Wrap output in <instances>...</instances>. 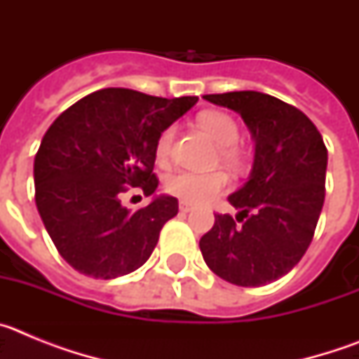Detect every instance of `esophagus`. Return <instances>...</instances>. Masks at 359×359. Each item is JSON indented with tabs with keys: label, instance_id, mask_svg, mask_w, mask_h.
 Listing matches in <instances>:
<instances>
[{
	"label": "esophagus",
	"instance_id": "1",
	"mask_svg": "<svg viewBox=\"0 0 359 359\" xmlns=\"http://www.w3.org/2000/svg\"><path fill=\"white\" fill-rule=\"evenodd\" d=\"M192 203L190 201H185V199H182V201H180V212H190L192 210Z\"/></svg>",
	"mask_w": 359,
	"mask_h": 359
}]
</instances>
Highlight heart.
<instances>
[{"label":"heart","instance_id":"obj_1","mask_svg":"<svg viewBox=\"0 0 359 359\" xmlns=\"http://www.w3.org/2000/svg\"><path fill=\"white\" fill-rule=\"evenodd\" d=\"M199 128L207 133L217 145H221V156L228 163L236 165L239 163V154L233 149V145L239 140V128L233 122L231 116L221 111H207L199 115L198 118ZM174 128H167L158 138L156 144V156L158 160H165L169 156L170 145H172ZM228 187L226 174L221 170L214 172H189V170H177L170 174L165 182V189L169 190L170 194L180 196L185 201L194 203H207L224 192Z\"/></svg>","mask_w":359,"mask_h":359}]
</instances>
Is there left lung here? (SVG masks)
<instances>
[{
	"instance_id": "1",
	"label": "left lung",
	"mask_w": 359,
	"mask_h": 359,
	"mask_svg": "<svg viewBox=\"0 0 359 359\" xmlns=\"http://www.w3.org/2000/svg\"><path fill=\"white\" fill-rule=\"evenodd\" d=\"M203 98L239 113L255 154L248 182L228 196L239 208L236 219L215 215L199 248L217 277L264 286L291 271L309 248L325 198L327 149L302 111L271 95L230 91Z\"/></svg>"
}]
</instances>
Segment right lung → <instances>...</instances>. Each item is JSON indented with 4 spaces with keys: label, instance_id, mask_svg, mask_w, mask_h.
Returning a JSON list of instances; mask_svg holds the SVG:
<instances>
[{
    "label": "right lung",
    "instance_id": "right-lung-1",
    "mask_svg": "<svg viewBox=\"0 0 359 359\" xmlns=\"http://www.w3.org/2000/svg\"><path fill=\"white\" fill-rule=\"evenodd\" d=\"M198 97L161 98L126 88L95 91L59 115L34 161L36 205L57 252L79 273L116 278L145 264L177 199L154 194L161 133ZM128 186L151 195L133 212Z\"/></svg>",
    "mask_w": 359,
    "mask_h": 359
}]
</instances>
